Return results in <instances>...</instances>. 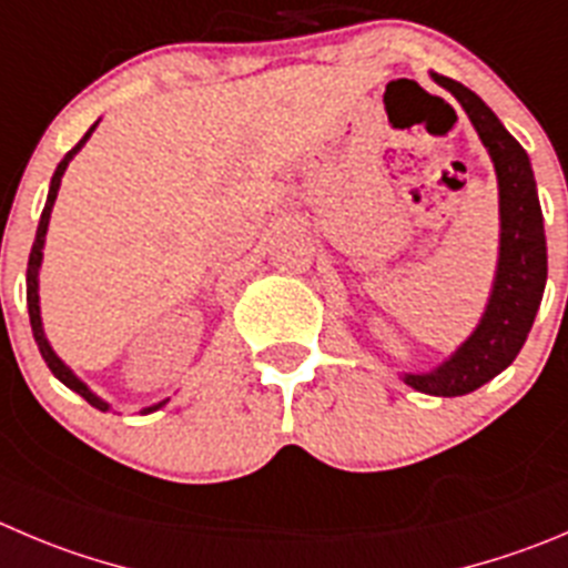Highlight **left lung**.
<instances>
[{
	"mask_svg": "<svg viewBox=\"0 0 568 568\" xmlns=\"http://www.w3.org/2000/svg\"><path fill=\"white\" fill-rule=\"evenodd\" d=\"M432 80L457 97L488 148L499 181V264L488 306L471 337L446 362L404 382L429 396H466L510 365L530 334L547 287V236L536 178L521 144L505 131L494 111L463 83L432 72Z\"/></svg>",
	"mask_w": 568,
	"mask_h": 568,
	"instance_id": "1",
	"label": "left lung"
}]
</instances>
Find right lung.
<instances>
[{"label": "right lung", "instance_id": "obj_1", "mask_svg": "<svg viewBox=\"0 0 568 568\" xmlns=\"http://www.w3.org/2000/svg\"><path fill=\"white\" fill-rule=\"evenodd\" d=\"M94 128H97V122H94V125L89 128V133H85V136L80 139V142L74 144V148L69 150L67 155H63V161H61V164H58L55 175H52V183H50V194H47V206H44V212H41V220H38L36 242H32L30 262H27V312H30V326H32V337H36V343H38V351H41V356H44L47 368H50L52 374H55V379H61L63 385L69 387V390H74V393H78V396H83L85 402L91 404V407H97V409H102V413H105V409H111V407H108V404L102 402L100 396H94V393L89 390V385H85V382H80L78 376L72 374V368H67V365H63V362H61V356H58L55 351H52L50 339L44 337V326H41V306H38V267H41V258H44V236H47V225H50V214H52V206H55L58 189H61V178H63V172H67L69 161L74 159V153H78V150L83 148L85 142H89V136H91V133H94ZM164 404H166V402H159V404H153V407H148V409H144V413H153V409L164 407Z\"/></svg>", "mask_w": 568, "mask_h": 568}]
</instances>
